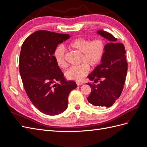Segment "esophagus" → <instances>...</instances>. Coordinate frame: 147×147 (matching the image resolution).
<instances>
[{
    "label": "esophagus",
    "instance_id": "1",
    "mask_svg": "<svg viewBox=\"0 0 147 147\" xmlns=\"http://www.w3.org/2000/svg\"><path fill=\"white\" fill-rule=\"evenodd\" d=\"M76 83H77V84L78 86H79V85H82V84H83V83H82V82H76Z\"/></svg>",
    "mask_w": 147,
    "mask_h": 147
}]
</instances>
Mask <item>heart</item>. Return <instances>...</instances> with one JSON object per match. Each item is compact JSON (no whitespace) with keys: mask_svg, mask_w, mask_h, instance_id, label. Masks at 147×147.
<instances>
[{"mask_svg":"<svg viewBox=\"0 0 147 147\" xmlns=\"http://www.w3.org/2000/svg\"><path fill=\"white\" fill-rule=\"evenodd\" d=\"M71 49L81 53L80 63H84L78 66H72L66 71L65 77L69 80L80 81L86 77L90 71V67L97 66L103 57L105 52V43L101 39H95L90 41L85 38H77L69 44ZM65 49L63 47H57L54 51L53 56L57 65L61 68H65Z\"/></svg>","mask_w":147,"mask_h":147,"instance_id":"1","label":"heart"}]
</instances>
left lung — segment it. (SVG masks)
Masks as SVG:
<instances>
[{
    "instance_id": "obj_1",
    "label": "left lung",
    "mask_w": 147,
    "mask_h": 147,
    "mask_svg": "<svg viewBox=\"0 0 147 147\" xmlns=\"http://www.w3.org/2000/svg\"><path fill=\"white\" fill-rule=\"evenodd\" d=\"M97 34L108 40L105 52L100 65L96 67L88 78L94 83H88L91 92L88 101L94 106L110 107L121 95L125 83L127 63L126 51L117 38L104 30H98ZM100 81L97 84L95 83Z\"/></svg>"
}]
</instances>
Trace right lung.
Listing matches in <instances>:
<instances>
[{
    "label": "right lung",
    "mask_w": 147,
    "mask_h": 147,
    "mask_svg": "<svg viewBox=\"0 0 147 147\" xmlns=\"http://www.w3.org/2000/svg\"><path fill=\"white\" fill-rule=\"evenodd\" d=\"M69 38L67 34L38 30L21 47L20 73L24 90L35 107L48 115L64 112L70 92L77 86L64 77L53 56L57 45Z\"/></svg>",
    "instance_id": "1"
}]
</instances>
